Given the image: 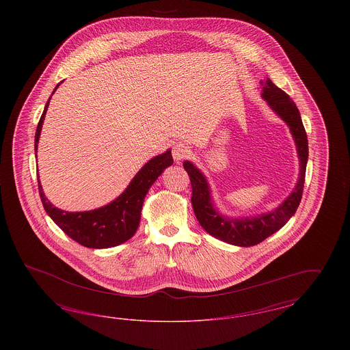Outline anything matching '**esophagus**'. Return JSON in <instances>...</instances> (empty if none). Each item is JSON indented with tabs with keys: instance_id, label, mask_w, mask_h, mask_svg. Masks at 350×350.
Listing matches in <instances>:
<instances>
[{
	"instance_id": "esophagus-1",
	"label": "esophagus",
	"mask_w": 350,
	"mask_h": 350,
	"mask_svg": "<svg viewBox=\"0 0 350 350\" xmlns=\"http://www.w3.org/2000/svg\"><path fill=\"white\" fill-rule=\"evenodd\" d=\"M189 153H190V150H189V147H187L185 143H176V144L173 146L172 154H173V159H174V161H176L177 164L181 163L183 159H186V157L189 156Z\"/></svg>"
}]
</instances>
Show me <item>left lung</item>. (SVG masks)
I'll return each instance as SVG.
<instances>
[{
  "label": "left lung",
  "instance_id": "obj_1",
  "mask_svg": "<svg viewBox=\"0 0 350 350\" xmlns=\"http://www.w3.org/2000/svg\"><path fill=\"white\" fill-rule=\"evenodd\" d=\"M261 97L267 106L288 126L299 159V177L293 191L274 210L253 217H227L214 204L213 191L206 176L191 161H183L193 189L191 204L202 228L215 239L237 247H252L281 230L299 206L308 161V140L299 110L294 100L267 77L261 80Z\"/></svg>",
  "mask_w": 350,
  "mask_h": 350
}]
</instances>
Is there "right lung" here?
Returning <instances> with one entry per match:
<instances>
[{"label": "right lung", "instance_id": "1", "mask_svg": "<svg viewBox=\"0 0 350 350\" xmlns=\"http://www.w3.org/2000/svg\"><path fill=\"white\" fill-rule=\"evenodd\" d=\"M62 83L56 85L52 94ZM51 97L44 106L43 114L36 127L35 156L38 152V143ZM172 164L173 159L170 150L154 156L135 174L131 183H129V186L119 197L111 200L110 203L90 211L69 213L53 206L43 191L39 176L38 187L46 213L60 227L62 231H64L70 239L86 248L105 250L120 245L133 237L139 227L142 207L150 186Z\"/></svg>", "mask_w": 350, "mask_h": 350}]
</instances>
